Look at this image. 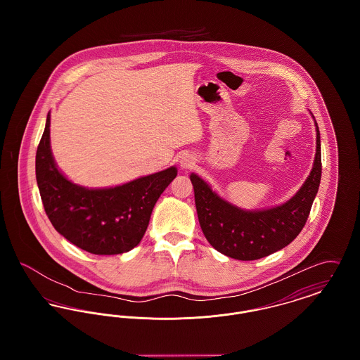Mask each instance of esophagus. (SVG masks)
<instances>
[{
	"instance_id": "obj_1",
	"label": "esophagus",
	"mask_w": 360,
	"mask_h": 360,
	"mask_svg": "<svg viewBox=\"0 0 360 360\" xmlns=\"http://www.w3.org/2000/svg\"><path fill=\"white\" fill-rule=\"evenodd\" d=\"M181 167L182 169H190L193 165H194V160H193V158H190V156H185V158H182L181 159Z\"/></svg>"
}]
</instances>
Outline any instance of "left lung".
I'll use <instances>...</instances> for the list:
<instances>
[{
    "mask_svg": "<svg viewBox=\"0 0 360 360\" xmlns=\"http://www.w3.org/2000/svg\"><path fill=\"white\" fill-rule=\"evenodd\" d=\"M316 129L317 147L313 169L302 188L283 205L254 212L241 210L220 198L198 175H190L200 225L213 248L238 260H257L282 250L300 235L321 181L317 122Z\"/></svg>",
    "mask_w": 360,
    "mask_h": 360,
    "instance_id": "left-lung-1",
    "label": "left lung"
}]
</instances>
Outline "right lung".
<instances>
[{"mask_svg": "<svg viewBox=\"0 0 360 360\" xmlns=\"http://www.w3.org/2000/svg\"><path fill=\"white\" fill-rule=\"evenodd\" d=\"M176 176L170 167L125 185L85 188L56 169L50 148V113L36 151V181L46 214L70 243L94 255H117L136 247L160 194Z\"/></svg>", "mask_w": 360, "mask_h": 360, "instance_id": "obj_1", "label": "right lung"}]
</instances>
